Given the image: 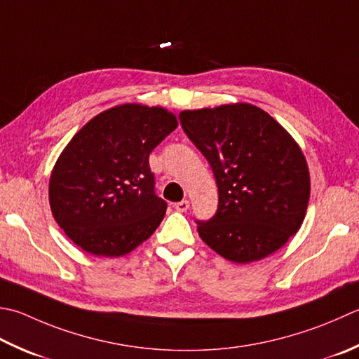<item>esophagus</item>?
Returning a JSON list of instances; mask_svg holds the SVG:
<instances>
[{
    "mask_svg": "<svg viewBox=\"0 0 359 359\" xmlns=\"http://www.w3.org/2000/svg\"><path fill=\"white\" fill-rule=\"evenodd\" d=\"M172 207H174V210H177V212L184 213V212H187V210L189 208V202H188V201H180V202H175Z\"/></svg>",
    "mask_w": 359,
    "mask_h": 359,
    "instance_id": "34e87169",
    "label": "esophagus"
}]
</instances>
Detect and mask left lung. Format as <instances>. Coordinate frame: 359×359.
Instances as JSON below:
<instances>
[{
	"mask_svg": "<svg viewBox=\"0 0 359 359\" xmlns=\"http://www.w3.org/2000/svg\"><path fill=\"white\" fill-rule=\"evenodd\" d=\"M179 118L212 166L219 196L212 219L196 221L202 241L233 263L258 262L285 245L310 201V171L296 140L248 102Z\"/></svg>",
	"mask_w": 359,
	"mask_h": 359,
	"instance_id": "8db88e82",
	"label": "left lung"
}]
</instances>
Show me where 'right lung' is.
<instances>
[{
  "label": "right lung",
  "mask_w": 359,
  "mask_h": 359,
  "mask_svg": "<svg viewBox=\"0 0 359 359\" xmlns=\"http://www.w3.org/2000/svg\"><path fill=\"white\" fill-rule=\"evenodd\" d=\"M177 128L163 107L123 104L91 118L62 151L49 179L55 222L82 250L121 257L160 226L149 154Z\"/></svg>",
  "instance_id": "obj_1"
}]
</instances>
